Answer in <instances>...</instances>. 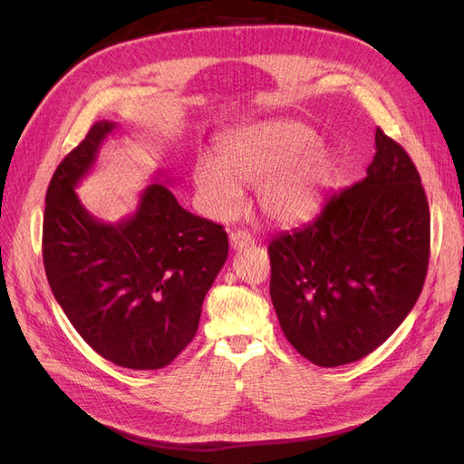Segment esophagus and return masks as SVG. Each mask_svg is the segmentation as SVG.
I'll return each mask as SVG.
<instances>
[{
	"label": "esophagus",
	"instance_id": "1",
	"mask_svg": "<svg viewBox=\"0 0 464 464\" xmlns=\"http://www.w3.org/2000/svg\"><path fill=\"white\" fill-rule=\"evenodd\" d=\"M249 246H254V237H251L247 232L244 230H236L230 234V247L232 249H246Z\"/></svg>",
	"mask_w": 464,
	"mask_h": 464
}]
</instances>
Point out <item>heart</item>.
<instances>
[{
  "mask_svg": "<svg viewBox=\"0 0 464 464\" xmlns=\"http://www.w3.org/2000/svg\"><path fill=\"white\" fill-rule=\"evenodd\" d=\"M314 130L294 120L249 123L222 133L215 159L193 164V186L205 213L228 220L240 210L244 186H254V207L275 227L314 218L336 184L339 164L317 147Z\"/></svg>",
  "mask_w": 464,
  "mask_h": 464,
  "instance_id": "b5f03b06",
  "label": "heart"
}]
</instances>
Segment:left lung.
<instances>
[{"mask_svg":"<svg viewBox=\"0 0 464 464\" xmlns=\"http://www.w3.org/2000/svg\"><path fill=\"white\" fill-rule=\"evenodd\" d=\"M271 300L288 343L321 368L356 362L411 314L430 259V207L406 150L375 131L366 178L269 244Z\"/></svg>","mask_w":464,"mask_h":464,"instance_id":"obj_1","label":"left lung"}]
</instances>
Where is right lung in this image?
Segmentation results:
<instances>
[{
  "mask_svg": "<svg viewBox=\"0 0 464 464\" xmlns=\"http://www.w3.org/2000/svg\"><path fill=\"white\" fill-rule=\"evenodd\" d=\"M116 130L114 121H96L55 168L42 257L53 298L92 350L121 368L160 370L198 333L203 300L228 257V236L181 207L160 184L162 172L139 195L133 215L92 217L75 188Z\"/></svg>",
  "mask_w": 464,
  "mask_h": 464,
  "instance_id": "add662e5",
  "label": "right lung"
}]
</instances>
